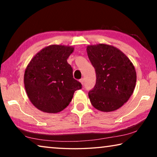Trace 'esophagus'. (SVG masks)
<instances>
[{"label":"esophagus","mask_w":157,"mask_h":157,"mask_svg":"<svg viewBox=\"0 0 157 157\" xmlns=\"http://www.w3.org/2000/svg\"><path fill=\"white\" fill-rule=\"evenodd\" d=\"M79 82H81V84L83 85L84 84V78H82V79H79Z\"/></svg>","instance_id":"34e87169"}]
</instances>
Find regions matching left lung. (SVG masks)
<instances>
[{"mask_svg":"<svg viewBox=\"0 0 157 157\" xmlns=\"http://www.w3.org/2000/svg\"><path fill=\"white\" fill-rule=\"evenodd\" d=\"M86 51L96 73V83L89 92L91 105L104 112L118 109L134 92L136 82L134 65L121 50L111 45H89Z\"/></svg>","mask_w":157,"mask_h":157,"instance_id":"1","label":"left lung"}]
</instances>
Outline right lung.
<instances>
[{
	"label": "right lung",
	"instance_id": "1",
	"mask_svg": "<svg viewBox=\"0 0 157 157\" xmlns=\"http://www.w3.org/2000/svg\"><path fill=\"white\" fill-rule=\"evenodd\" d=\"M74 48L50 45L34 55L25 68L24 85L34 107L46 113H55L69 105L80 82L73 78L67 59Z\"/></svg>",
	"mask_w": 157,
	"mask_h": 157
}]
</instances>
